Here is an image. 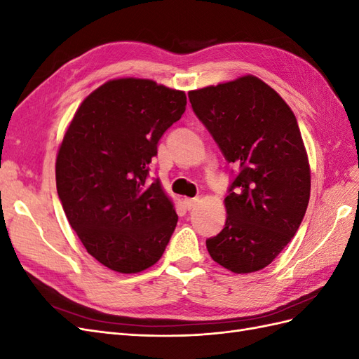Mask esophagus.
I'll list each match as a JSON object with an SVG mask.
<instances>
[{
    "label": "esophagus",
    "mask_w": 359,
    "mask_h": 359,
    "mask_svg": "<svg viewBox=\"0 0 359 359\" xmlns=\"http://www.w3.org/2000/svg\"><path fill=\"white\" fill-rule=\"evenodd\" d=\"M199 199L198 198H193V199H186L184 201V205H186V208L190 211V210H194V206L198 205Z\"/></svg>",
    "instance_id": "1"
}]
</instances>
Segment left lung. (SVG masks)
<instances>
[{
    "label": "left lung",
    "instance_id": "8db88e82",
    "mask_svg": "<svg viewBox=\"0 0 359 359\" xmlns=\"http://www.w3.org/2000/svg\"><path fill=\"white\" fill-rule=\"evenodd\" d=\"M189 100L227 163L240 166L224 227L206 248L232 273H255L290 243L307 211L310 166L297 118L255 76L190 91Z\"/></svg>",
    "mask_w": 359,
    "mask_h": 359
}]
</instances>
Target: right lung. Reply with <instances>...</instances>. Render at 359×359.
I'll return each mask as SVG.
<instances>
[{"label": "right lung", "mask_w": 359, "mask_h": 359, "mask_svg": "<svg viewBox=\"0 0 359 359\" xmlns=\"http://www.w3.org/2000/svg\"><path fill=\"white\" fill-rule=\"evenodd\" d=\"M184 91L148 79H115L76 111L57 156V190L73 231L116 273L153 266L178 215L149 163L166 130L186 112Z\"/></svg>", "instance_id": "obj_1"}]
</instances>
